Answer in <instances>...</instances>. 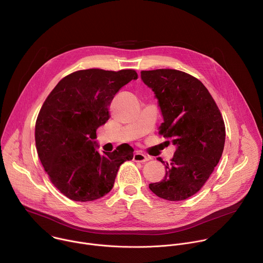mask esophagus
<instances>
[{
	"label": "esophagus",
	"instance_id": "1",
	"mask_svg": "<svg viewBox=\"0 0 263 263\" xmlns=\"http://www.w3.org/2000/svg\"><path fill=\"white\" fill-rule=\"evenodd\" d=\"M133 160L136 161V162H146L149 160V157L148 156H145L143 155L142 153L140 152H136L133 156Z\"/></svg>",
	"mask_w": 263,
	"mask_h": 263
}]
</instances>
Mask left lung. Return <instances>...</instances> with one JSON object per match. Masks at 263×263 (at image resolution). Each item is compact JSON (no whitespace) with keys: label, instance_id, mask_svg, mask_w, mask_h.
Listing matches in <instances>:
<instances>
[{"label":"left lung","instance_id":"1","mask_svg":"<svg viewBox=\"0 0 263 263\" xmlns=\"http://www.w3.org/2000/svg\"><path fill=\"white\" fill-rule=\"evenodd\" d=\"M140 74L163 117L159 134L177 148L169 163L158 158L166 174L148 188L166 200L187 199L201 189L220 161L225 143L223 118L203 83L190 74L174 69Z\"/></svg>","mask_w":263,"mask_h":263}]
</instances>
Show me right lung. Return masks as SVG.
Segmentation results:
<instances>
[{"label": "right lung", "mask_w": 263, "mask_h": 263, "mask_svg": "<svg viewBox=\"0 0 263 263\" xmlns=\"http://www.w3.org/2000/svg\"><path fill=\"white\" fill-rule=\"evenodd\" d=\"M137 79L134 70L87 69L64 77L43 103L35 126L39 159L51 183L75 201H93L110 192L119 167L132 160L131 146L101 155L96 131L110 118L122 86Z\"/></svg>", "instance_id": "1"}]
</instances>
